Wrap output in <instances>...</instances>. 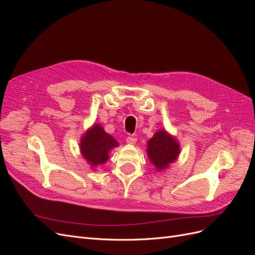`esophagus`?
<instances>
[{
	"instance_id": "1",
	"label": "esophagus",
	"mask_w": 255,
	"mask_h": 255,
	"mask_svg": "<svg viewBox=\"0 0 255 255\" xmlns=\"http://www.w3.org/2000/svg\"><path fill=\"white\" fill-rule=\"evenodd\" d=\"M136 141H137V139H136L135 137H133V136H128V137L127 138V142H128V144H135Z\"/></svg>"
}]
</instances>
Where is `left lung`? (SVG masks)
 <instances>
[{"label":"left lung","instance_id":"obj_1","mask_svg":"<svg viewBox=\"0 0 255 255\" xmlns=\"http://www.w3.org/2000/svg\"><path fill=\"white\" fill-rule=\"evenodd\" d=\"M148 157L157 171L165 170L180 154V144L165 129H159L146 143Z\"/></svg>","mask_w":255,"mask_h":255}]
</instances>
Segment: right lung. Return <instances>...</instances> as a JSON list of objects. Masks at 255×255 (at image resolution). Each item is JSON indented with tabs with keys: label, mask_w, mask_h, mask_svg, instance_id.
I'll list each match as a JSON object with an SVG mask.
<instances>
[{
	"label": "right lung",
	"mask_w": 255,
	"mask_h": 255,
	"mask_svg": "<svg viewBox=\"0 0 255 255\" xmlns=\"http://www.w3.org/2000/svg\"><path fill=\"white\" fill-rule=\"evenodd\" d=\"M118 145V141L107 134L101 126L95 125L83 135L80 149L82 156L91 167L96 168L105 164L109 159L110 151Z\"/></svg>",
	"instance_id": "right-lung-1"
}]
</instances>
